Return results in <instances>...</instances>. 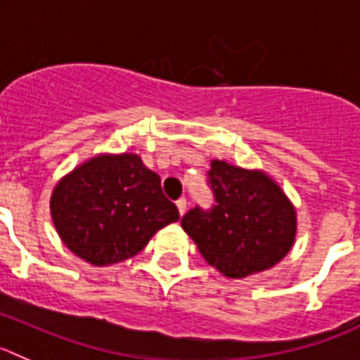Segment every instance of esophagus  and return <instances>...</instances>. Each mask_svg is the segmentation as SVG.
Here are the masks:
<instances>
[{
    "instance_id": "34e87169",
    "label": "esophagus",
    "mask_w": 360,
    "mask_h": 360,
    "mask_svg": "<svg viewBox=\"0 0 360 360\" xmlns=\"http://www.w3.org/2000/svg\"><path fill=\"white\" fill-rule=\"evenodd\" d=\"M176 206H177V210H179V214L183 217V214L186 213V199H184V197H181V199L176 202Z\"/></svg>"
}]
</instances>
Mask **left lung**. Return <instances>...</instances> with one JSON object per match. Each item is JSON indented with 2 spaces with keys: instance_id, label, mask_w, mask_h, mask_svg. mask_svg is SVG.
Returning a JSON list of instances; mask_svg holds the SVG:
<instances>
[{
  "instance_id": "8db88e82",
  "label": "left lung",
  "mask_w": 360,
  "mask_h": 360,
  "mask_svg": "<svg viewBox=\"0 0 360 360\" xmlns=\"http://www.w3.org/2000/svg\"><path fill=\"white\" fill-rule=\"evenodd\" d=\"M210 186L214 206L190 210L181 226L204 259L229 278L275 266L297 236V211L282 188L263 170L213 160Z\"/></svg>"
}]
</instances>
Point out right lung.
<instances>
[{"label": "right lung", "mask_w": 360, "mask_h": 360, "mask_svg": "<svg viewBox=\"0 0 360 360\" xmlns=\"http://www.w3.org/2000/svg\"><path fill=\"white\" fill-rule=\"evenodd\" d=\"M56 233L94 266L136 256L150 238L179 220L158 174L139 154H97L58 181L51 193Z\"/></svg>", "instance_id": "add662e5"}]
</instances>
